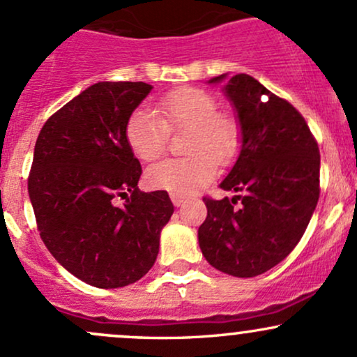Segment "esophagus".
<instances>
[{"mask_svg":"<svg viewBox=\"0 0 357 357\" xmlns=\"http://www.w3.org/2000/svg\"><path fill=\"white\" fill-rule=\"evenodd\" d=\"M169 197H171V202L174 203V206H181L183 203H185V197H183V195H179V193H171Z\"/></svg>","mask_w":357,"mask_h":357,"instance_id":"1","label":"esophagus"}]
</instances>
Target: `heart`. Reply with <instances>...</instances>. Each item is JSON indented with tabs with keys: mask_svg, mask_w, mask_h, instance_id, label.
Wrapping results in <instances>:
<instances>
[{
	"mask_svg": "<svg viewBox=\"0 0 357 357\" xmlns=\"http://www.w3.org/2000/svg\"><path fill=\"white\" fill-rule=\"evenodd\" d=\"M158 113L139 108L125 123V139L132 152L154 162L166 152L169 130H190L188 158L167 159L147 171V185L172 193H193L213 178L215 162L225 166L241 149V123L230 113L218 112V103L199 88H178L158 101Z\"/></svg>",
	"mask_w": 357,
	"mask_h": 357,
	"instance_id": "heart-1",
	"label": "heart"
}]
</instances>
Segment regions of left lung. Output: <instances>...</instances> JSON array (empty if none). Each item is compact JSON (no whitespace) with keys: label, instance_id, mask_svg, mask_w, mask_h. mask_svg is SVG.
Returning <instances> with one entry per match:
<instances>
[{"label":"left lung","instance_id":"8db88e82","mask_svg":"<svg viewBox=\"0 0 357 357\" xmlns=\"http://www.w3.org/2000/svg\"><path fill=\"white\" fill-rule=\"evenodd\" d=\"M223 93L237 112L242 144L220 188L237 195L203 198L208 213L198 242L215 269L252 278L280 264L307 230L320 195V152L298 109L252 76L236 74Z\"/></svg>","mask_w":357,"mask_h":357}]
</instances>
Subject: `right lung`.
<instances>
[{"label": "right lung", "instance_id": "add662e5", "mask_svg": "<svg viewBox=\"0 0 357 357\" xmlns=\"http://www.w3.org/2000/svg\"><path fill=\"white\" fill-rule=\"evenodd\" d=\"M147 83H96L57 109L37 137L29 195L45 248L96 288H121L154 266L174 206L167 191L139 190L125 123ZM126 198L123 207L114 199Z\"/></svg>", "mask_w": 357, "mask_h": 357}]
</instances>
